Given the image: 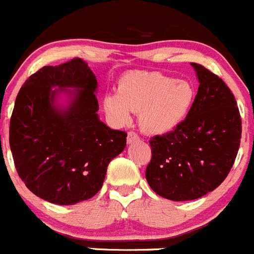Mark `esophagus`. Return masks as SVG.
<instances>
[{"mask_svg":"<svg viewBox=\"0 0 254 254\" xmlns=\"http://www.w3.org/2000/svg\"><path fill=\"white\" fill-rule=\"evenodd\" d=\"M139 139V137H138V134L137 133H134V132H128V133H127V143H133V142H136V141H138Z\"/></svg>","mask_w":254,"mask_h":254,"instance_id":"esophagus-1","label":"esophagus"}]
</instances>
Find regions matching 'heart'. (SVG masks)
I'll list each match as a JSON object with an SVG mask.
<instances>
[{"label": "heart", "mask_w": 254, "mask_h": 254, "mask_svg": "<svg viewBox=\"0 0 254 254\" xmlns=\"http://www.w3.org/2000/svg\"><path fill=\"white\" fill-rule=\"evenodd\" d=\"M194 100L195 89L190 82L161 72L137 71L121 77L117 95L106 96L103 107L121 125L131 121V112L139 113L144 132L166 134L187 118Z\"/></svg>", "instance_id": "obj_1"}]
</instances>
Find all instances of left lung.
<instances>
[{
    "label": "left lung",
    "mask_w": 254,
    "mask_h": 254,
    "mask_svg": "<svg viewBox=\"0 0 254 254\" xmlns=\"http://www.w3.org/2000/svg\"><path fill=\"white\" fill-rule=\"evenodd\" d=\"M199 87L190 115L170 133L149 141L146 180L158 195L193 201L216 190L238 153L242 121L233 93L206 67L190 64Z\"/></svg>",
    "instance_id": "1"
}]
</instances>
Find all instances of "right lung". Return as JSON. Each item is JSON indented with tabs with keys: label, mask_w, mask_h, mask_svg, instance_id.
Instances as JSON below:
<instances>
[{
	"label": "right lung",
	"mask_w": 254,
	"mask_h": 254,
	"mask_svg": "<svg viewBox=\"0 0 254 254\" xmlns=\"http://www.w3.org/2000/svg\"><path fill=\"white\" fill-rule=\"evenodd\" d=\"M97 79L73 59L45 66L21 87L9 122V147L26 187L45 201L71 206L102 188L108 163L126 147L127 133L97 115ZM66 97V105H60Z\"/></svg>",
	"instance_id": "1"
}]
</instances>
